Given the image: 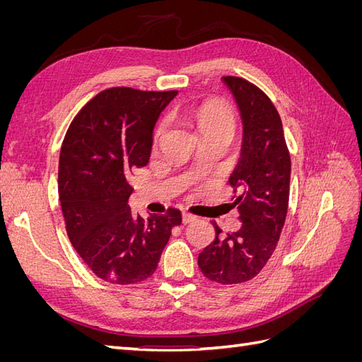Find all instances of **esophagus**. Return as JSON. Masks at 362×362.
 Returning <instances> with one entry per match:
<instances>
[{"mask_svg": "<svg viewBox=\"0 0 362 362\" xmlns=\"http://www.w3.org/2000/svg\"><path fill=\"white\" fill-rule=\"evenodd\" d=\"M196 217L194 214H192V213H182V223H190V222H194L196 221Z\"/></svg>", "mask_w": 362, "mask_h": 362, "instance_id": "obj_1", "label": "esophagus"}]
</instances>
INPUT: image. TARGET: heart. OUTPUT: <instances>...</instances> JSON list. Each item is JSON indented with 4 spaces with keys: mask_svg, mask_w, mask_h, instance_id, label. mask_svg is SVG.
Listing matches in <instances>:
<instances>
[{
    "mask_svg": "<svg viewBox=\"0 0 362 362\" xmlns=\"http://www.w3.org/2000/svg\"><path fill=\"white\" fill-rule=\"evenodd\" d=\"M196 122L199 125L201 133H210V131H221V129H228V131H234V116L233 112L229 110V107L221 103H205L202 104L198 110L194 113ZM168 128V119L160 120V124L156 128V139L158 140L164 131Z\"/></svg>",
    "mask_w": 362,
    "mask_h": 362,
    "instance_id": "b5f03b06",
    "label": "heart"
}]
</instances>
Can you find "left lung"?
<instances>
[{"instance_id":"left-lung-1","label":"left lung","mask_w":362,"mask_h":362,"mask_svg":"<svg viewBox=\"0 0 362 362\" xmlns=\"http://www.w3.org/2000/svg\"><path fill=\"white\" fill-rule=\"evenodd\" d=\"M243 122L242 152L229 184L242 226L216 238L198 258L204 276L218 284H240L257 276L276 249L286 223L291 161L279 113L269 96L240 76H223Z\"/></svg>"}]
</instances>
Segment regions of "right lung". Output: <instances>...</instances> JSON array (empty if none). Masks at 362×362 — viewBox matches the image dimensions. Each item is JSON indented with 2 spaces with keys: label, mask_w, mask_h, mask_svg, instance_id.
Masks as SVG:
<instances>
[{
  "label": "right lung",
  "mask_w": 362,
  "mask_h": 362,
  "mask_svg": "<svg viewBox=\"0 0 362 362\" xmlns=\"http://www.w3.org/2000/svg\"><path fill=\"white\" fill-rule=\"evenodd\" d=\"M177 90L112 87L75 116L59 161V198L72 246L98 278L127 286L152 276L181 213L133 216L128 180L148 164L152 131Z\"/></svg>",
  "instance_id": "obj_1"
}]
</instances>
